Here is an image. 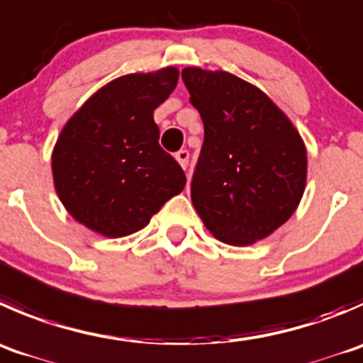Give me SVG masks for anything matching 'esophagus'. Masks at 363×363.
Wrapping results in <instances>:
<instances>
[{"label":"esophagus","instance_id":"34e87169","mask_svg":"<svg viewBox=\"0 0 363 363\" xmlns=\"http://www.w3.org/2000/svg\"><path fill=\"white\" fill-rule=\"evenodd\" d=\"M175 160L179 161V164H181L182 168H186V167H188V163H189V152L186 149L179 150V152L175 154Z\"/></svg>","mask_w":363,"mask_h":363}]
</instances>
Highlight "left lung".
Returning a JSON list of instances; mask_svg holds the SVG:
<instances>
[{"label": "left lung", "mask_w": 363, "mask_h": 363, "mask_svg": "<svg viewBox=\"0 0 363 363\" xmlns=\"http://www.w3.org/2000/svg\"><path fill=\"white\" fill-rule=\"evenodd\" d=\"M182 81L203 122L193 206L214 238L252 245L286 223L303 196V140L266 94L234 74L188 67Z\"/></svg>", "instance_id": "8db88e82"}]
</instances>
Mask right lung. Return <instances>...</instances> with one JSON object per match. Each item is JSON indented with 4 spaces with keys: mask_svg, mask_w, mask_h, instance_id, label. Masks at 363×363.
<instances>
[{
    "mask_svg": "<svg viewBox=\"0 0 363 363\" xmlns=\"http://www.w3.org/2000/svg\"><path fill=\"white\" fill-rule=\"evenodd\" d=\"M177 79L174 67L117 77L70 117L52 150V177L74 220L122 238L182 191L184 172L161 149L154 122Z\"/></svg>",
    "mask_w": 363,
    "mask_h": 363,
    "instance_id": "add662e5",
    "label": "right lung"
}]
</instances>
